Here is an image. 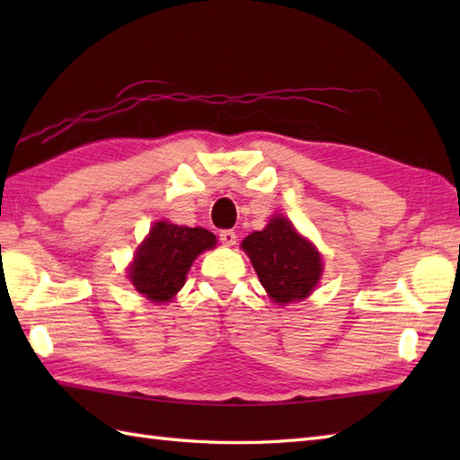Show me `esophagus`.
<instances>
[{"label": "esophagus", "instance_id": "obj_1", "mask_svg": "<svg viewBox=\"0 0 460 460\" xmlns=\"http://www.w3.org/2000/svg\"><path fill=\"white\" fill-rule=\"evenodd\" d=\"M219 239H221L223 245L233 247V245H235V243H237V233L231 231V229H225V231L219 233Z\"/></svg>", "mask_w": 460, "mask_h": 460}]
</instances>
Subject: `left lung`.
<instances>
[{
	"instance_id": "8db88e82",
	"label": "left lung",
	"mask_w": 460,
	"mask_h": 460,
	"mask_svg": "<svg viewBox=\"0 0 460 460\" xmlns=\"http://www.w3.org/2000/svg\"><path fill=\"white\" fill-rule=\"evenodd\" d=\"M261 285L277 305L305 300L322 277V255L302 237L285 215H275L262 231L251 233L241 243Z\"/></svg>"
}]
</instances>
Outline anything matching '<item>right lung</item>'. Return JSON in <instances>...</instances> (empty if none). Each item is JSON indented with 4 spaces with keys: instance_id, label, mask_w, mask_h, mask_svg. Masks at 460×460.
Wrapping results in <instances>:
<instances>
[{
    "instance_id": "obj_1",
    "label": "right lung",
    "mask_w": 460,
    "mask_h": 460,
    "mask_svg": "<svg viewBox=\"0 0 460 460\" xmlns=\"http://www.w3.org/2000/svg\"><path fill=\"white\" fill-rule=\"evenodd\" d=\"M215 245L217 239L208 229L155 221L148 237L136 249L128 279L148 300L170 302L185 285L193 261Z\"/></svg>"
}]
</instances>
